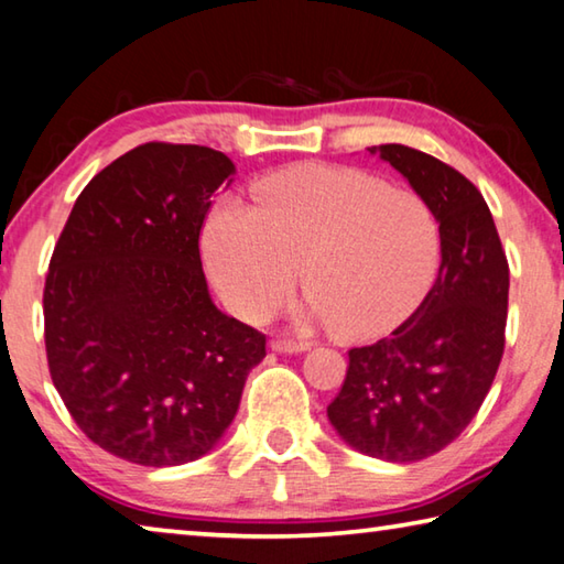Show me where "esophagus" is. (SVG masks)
<instances>
[{
	"mask_svg": "<svg viewBox=\"0 0 564 564\" xmlns=\"http://www.w3.org/2000/svg\"><path fill=\"white\" fill-rule=\"evenodd\" d=\"M271 348L279 352H303L311 348L308 340H293V338H275L271 340Z\"/></svg>",
	"mask_w": 564,
	"mask_h": 564,
	"instance_id": "obj_1",
	"label": "esophagus"
}]
</instances>
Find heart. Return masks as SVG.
Returning <instances> with one entry per match:
<instances>
[{"mask_svg":"<svg viewBox=\"0 0 564 564\" xmlns=\"http://www.w3.org/2000/svg\"><path fill=\"white\" fill-rule=\"evenodd\" d=\"M202 246L208 275L241 318L261 321L283 305L301 269L311 293L303 316L368 340L395 330L431 293L443 226L417 191L358 169L303 164L263 178L256 206L221 198Z\"/></svg>","mask_w":564,"mask_h":564,"instance_id":"1","label":"heart"}]
</instances>
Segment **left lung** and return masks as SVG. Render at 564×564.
<instances>
[{"label": "left lung", "mask_w": 564, "mask_h": 564, "mask_svg": "<svg viewBox=\"0 0 564 564\" xmlns=\"http://www.w3.org/2000/svg\"><path fill=\"white\" fill-rule=\"evenodd\" d=\"M370 154L433 204L443 261L431 293L393 336L348 350L328 420L360 453L415 463L451 445L488 395L505 350L510 269L473 181L403 144L373 147Z\"/></svg>", "instance_id": "8db88e82"}]
</instances>
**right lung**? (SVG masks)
Wrapping results in <instances>:
<instances>
[{
    "mask_svg": "<svg viewBox=\"0 0 564 564\" xmlns=\"http://www.w3.org/2000/svg\"><path fill=\"white\" fill-rule=\"evenodd\" d=\"M221 151L151 141L111 161L72 208L44 283L52 383L82 433L121 460L206 455L241 403L265 336L208 295L198 253Z\"/></svg>",
    "mask_w": 564,
    "mask_h": 564,
    "instance_id": "right-lung-1",
    "label": "right lung"
}]
</instances>
